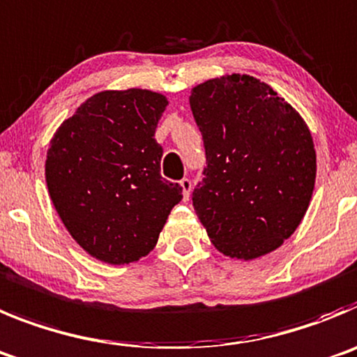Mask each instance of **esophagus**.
I'll return each mask as SVG.
<instances>
[{
    "label": "esophagus",
    "mask_w": 357,
    "mask_h": 357,
    "mask_svg": "<svg viewBox=\"0 0 357 357\" xmlns=\"http://www.w3.org/2000/svg\"><path fill=\"white\" fill-rule=\"evenodd\" d=\"M181 188H182V195H184V200L188 202L189 200V195H191V189H192V184L189 178H182L181 181Z\"/></svg>",
    "instance_id": "obj_1"
}]
</instances>
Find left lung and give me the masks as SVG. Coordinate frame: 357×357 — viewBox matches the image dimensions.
I'll use <instances>...</instances> for the list:
<instances>
[{
  "label": "left lung",
  "instance_id": "obj_1",
  "mask_svg": "<svg viewBox=\"0 0 357 357\" xmlns=\"http://www.w3.org/2000/svg\"><path fill=\"white\" fill-rule=\"evenodd\" d=\"M207 168L192 207L218 251L255 260L296 231L312 200L317 155L299 113L264 81L227 74L189 96Z\"/></svg>",
  "mask_w": 357,
  "mask_h": 357
}]
</instances>
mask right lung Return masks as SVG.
I'll list each match as a JSON object with an SVG mask.
<instances>
[{"label":"right lung","mask_w":357,"mask_h":357,"mask_svg":"<svg viewBox=\"0 0 357 357\" xmlns=\"http://www.w3.org/2000/svg\"><path fill=\"white\" fill-rule=\"evenodd\" d=\"M168 106L143 88L104 90L84 100L49 142L45 182L72 238L111 266L155 248L182 188L161 176L155 127Z\"/></svg>","instance_id":"add662e5"}]
</instances>
